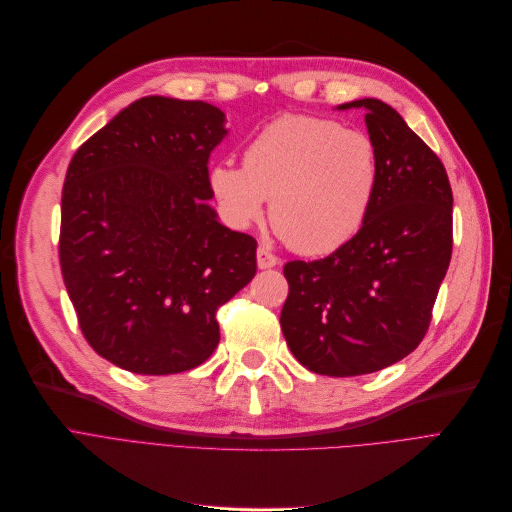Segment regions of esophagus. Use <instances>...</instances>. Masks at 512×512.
I'll list each match as a JSON object with an SVG mask.
<instances>
[{
  "mask_svg": "<svg viewBox=\"0 0 512 512\" xmlns=\"http://www.w3.org/2000/svg\"><path fill=\"white\" fill-rule=\"evenodd\" d=\"M256 262H258V269H273V266L279 264V258L269 248L260 246L256 252Z\"/></svg>",
  "mask_w": 512,
  "mask_h": 512,
  "instance_id": "esophagus-1",
  "label": "esophagus"
}]
</instances>
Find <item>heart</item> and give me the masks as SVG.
<instances>
[{"instance_id": "heart-1", "label": "heart", "mask_w": 512, "mask_h": 512, "mask_svg": "<svg viewBox=\"0 0 512 512\" xmlns=\"http://www.w3.org/2000/svg\"><path fill=\"white\" fill-rule=\"evenodd\" d=\"M208 185L233 229L258 223L271 200V221L291 248L329 254L367 221L379 187V152L364 131L283 114L250 139L243 168L212 164Z\"/></svg>"}]
</instances>
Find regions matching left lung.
I'll return each instance as SVG.
<instances>
[{"label": "left lung", "mask_w": 512, "mask_h": 512, "mask_svg": "<svg viewBox=\"0 0 512 512\" xmlns=\"http://www.w3.org/2000/svg\"><path fill=\"white\" fill-rule=\"evenodd\" d=\"M362 108L379 152V187L360 231L327 258L283 266L285 342L312 373L381 371L415 350L452 256L446 168L406 120L375 97Z\"/></svg>", "instance_id": "1"}]
</instances>
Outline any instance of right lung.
<instances>
[{
    "instance_id": "add662e5",
    "label": "right lung",
    "mask_w": 512,
    "mask_h": 512,
    "mask_svg": "<svg viewBox=\"0 0 512 512\" xmlns=\"http://www.w3.org/2000/svg\"><path fill=\"white\" fill-rule=\"evenodd\" d=\"M221 108L148 95L72 156L60 266L89 346L137 375H173L216 350V310L256 275V239L208 204Z\"/></svg>"
}]
</instances>
